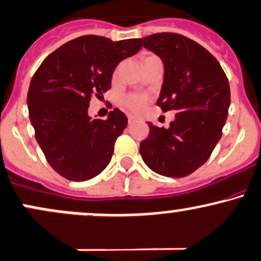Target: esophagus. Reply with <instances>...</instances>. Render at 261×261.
<instances>
[{
    "label": "esophagus",
    "instance_id": "obj_1",
    "mask_svg": "<svg viewBox=\"0 0 261 261\" xmlns=\"http://www.w3.org/2000/svg\"><path fill=\"white\" fill-rule=\"evenodd\" d=\"M137 117H135V116H128V125H133V124H135V122L137 121Z\"/></svg>",
    "mask_w": 261,
    "mask_h": 261
}]
</instances>
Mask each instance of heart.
I'll list each match as a JSON object with an SVG mask.
<instances>
[{
    "mask_svg": "<svg viewBox=\"0 0 261 261\" xmlns=\"http://www.w3.org/2000/svg\"><path fill=\"white\" fill-rule=\"evenodd\" d=\"M148 101H150V96L145 95V94H127L121 99L122 107L128 109L133 113H142L147 107Z\"/></svg>",
    "mask_w": 261,
    "mask_h": 261,
    "instance_id": "1",
    "label": "heart"
}]
</instances>
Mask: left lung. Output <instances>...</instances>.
<instances>
[{
    "label": "left lung",
    "mask_w": 261,
    "mask_h": 261,
    "mask_svg": "<svg viewBox=\"0 0 261 261\" xmlns=\"http://www.w3.org/2000/svg\"><path fill=\"white\" fill-rule=\"evenodd\" d=\"M142 43L165 65L157 105L176 119L168 128L148 122L140 153L153 172L181 178L210 159L222 137L230 105L228 78L213 54L182 34L154 33Z\"/></svg>",
    "instance_id": "8db88e82"
}]
</instances>
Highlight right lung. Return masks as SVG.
<instances>
[{
  "instance_id": "obj_1",
  "label": "right lung",
  "mask_w": 261,
  "mask_h": 261,
  "mask_svg": "<svg viewBox=\"0 0 261 261\" xmlns=\"http://www.w3.org/2000/svg\"><path fill=\"white\" fill-rule=\"evenodd\" d=\"M142 39L113 42L82 36L50 53L31 80L28 113L34 136L50 167L70 181H87L105 170L127 117L114 109L107 120L91 119L88 108L111 88L120 62L134 56Z\"/></svg>"
}]
</instances>
